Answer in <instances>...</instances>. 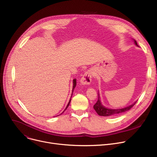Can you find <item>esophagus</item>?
<instances>
[{
    "label": "esophagus",
    "mask_w": 157,
    "mask_h": 157,
    "mask_svg": "<svg viewBox=\"0 0 157 157\" xmlns=\"http://www.w3.org/2000/svg\"><path fill=\"white\" fill-rule=\"evenodd\" d=\"M92 72L90 71H88L85 72L83 76L81 78V83L83 85H90L92 82Z\"/></svg>",
    "instance_id": "34e87169"
}]
</instances>
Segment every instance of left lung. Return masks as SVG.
Listing matches in <instances>:
<instances>
[{"instance_id": "left-lung-1", "label": "left lung", "mask_w": 157, "mask_h": 157, "mask_svg": "<svg viewBox=\"0 0 157 157\" xmlns=\"http://www.w3.org/2000/svg\"><path fill=\"white\" fill-rule=\"evenodd\" d=\"M134 42H135V44L137 46H138L137 42L135 40H134ZM99 98H100L99 95H98V101L94 104V108L98 115H100V116H103V117L117 116V115H118L119 114H121L122 113H124V112H126V111L130 110L136 103V102H135L133 104H132V105H129V106H128V107H127V108H125L118 109H111L106 108H105V107H104L102 105Z\"/></svg>"}]
</instances>
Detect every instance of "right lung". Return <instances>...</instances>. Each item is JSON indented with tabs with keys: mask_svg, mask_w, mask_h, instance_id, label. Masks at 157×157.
<instances>
[{
	"mask_svg": "<svg viewBox=\"0 0 157 157\" xmlns=\"http://www.w3.org/2000/svg\"><path fill=\"white\" fill-rule=\"evenodd\" d=\"M76 79H74V80H73V88H72V92H73V91H74V88H75V87H76ZM71 98L70 99V101H69V103H68V104H67V107H66L65 108V110H64V111L67 109V108H68V106L69 105V104H70V102H71ZM63 111V112H64Z\"/></svg>",
	"mask_w": 157,
	"mask_h": 157,
	"instance_id": "obj_1",
	"label": "right lung"
}]
</instances>
